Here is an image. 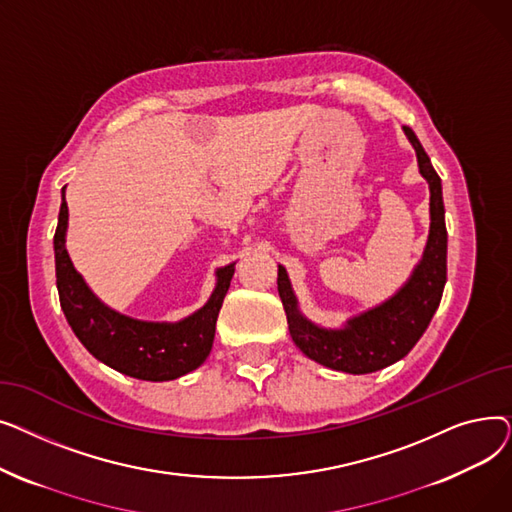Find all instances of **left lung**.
I'll return each instance as SVG.
<instances>
[{
    "label": "left lung",
    "instance_id": "left-lung-1",
    "mask_svg": "<svg viewBox=\"0 0 512 512\" xmlns=\"http://www.w3.org/2000/svg\"><path fill=\"white\" fill-rule=\"evenodd\" d=\"M417 151L419 172L429 182L432 226L421 263L411 280L392 299L348 321L344 330L313 326L297 309L286 270L278 267V292L286 311L290 336L301 351L330 369L344 373H371L405 357L432 321L446 284V224L442 182L415 132L405 126Z\"/></svg>",
    "mask_w": 512,
    "mask_h": 512
}]
</instances>
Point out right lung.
Instances as JSON below:
<instances>
[{
    "label": "right lung",
    "mask_w": 512,
    "mask_h": 512,
    "mask_svg": "<svg viewBox=\"0 0 512 512\" xmlns=\"http://www.w3.org/2000/svg\"><path fill=\"white\" fill-rule=\"evenodd\" d=\"M68 205L62 188V207L53 251H56V278L60 305L76 338L101 363L147 382H168L197 369L209 355L215 321L222 309L234 263L218 270V284L207 301L191 317L178 324H151L105 307L76 274L66 251Z\"/></svg>",
    "instance_id": "obj_1"
}]
</instances>
